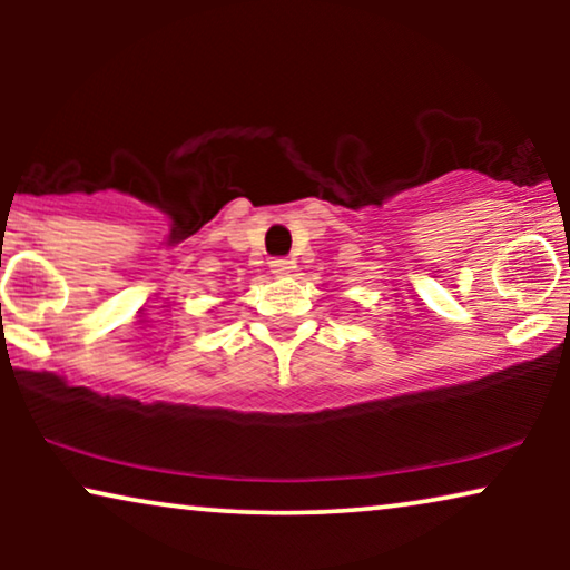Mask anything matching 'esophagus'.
<instances>
[{"instance_id": "1", "label": "esophagus", "mask_w": 570, "mask_h": 570, "mask_svg": "<svg viewBox=\"0 0 570 570\" xmlns=\"http://www.w3.org/2000/svg\"><path fill=\"white\" fill-rule=\"evenodd\" d=\"M293 269V262L291 259H272L269 262V272L275 277H283V275H287V272Z\"/></svg>"}]
</instances>
